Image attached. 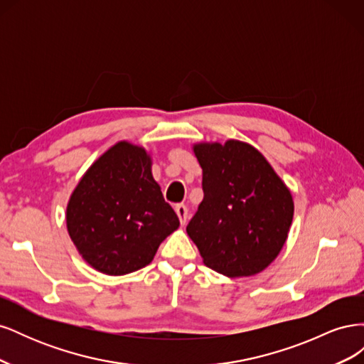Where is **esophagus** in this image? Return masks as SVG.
Returning <instances> with one entry per match:
<instances>
[{
    "instance_id": "obj_1",
    "label": "esophagus",
    "mask_w": 364,
    "mask_h": 364,
    "mask_svg": "<svg viewBox=\"0 0 364 364\" xmlns=\"http://www.w3.org/2000/svg\"><path fill=\"white\" fill-rule=\"evenodd\" d=\"M174 211L178 214L179 220H181V225L183 226L186 223V218H188V208H186L183 203H179L174 206Z\"/></svg>"
}]
</instances>
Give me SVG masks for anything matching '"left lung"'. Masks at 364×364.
<instances>
[{
  "mask_svg": "<svg viewBox=\"0 0 364 364\" xmlns=\"http://www.w3.org/2000/svg\"><path fill=\"white\" fill-rule=\"evenodd\" d=\"M203 200L186 226L203 262L225 277H250L278 257L293 199L261 153L240 141L197 144Z\"/></svg>",
  "mask_w": 364,
  "mask_h": 364,
  "instance_id": "left-lung-1",
  "label": "left lung"
}]
</instances>
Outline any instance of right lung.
<instances>
[{
	"label": "right lung",
	"instance_id": "obj_1",
	"mask_svg": "<svg viewBox=\"0 0 364 364\" xmlns=\"http://www.w3.org/2000/svg\"><path fill=\"white\" fill-rule=\"evenodd\" d=\"M142 147L118 142L75 186L67 208L68 232L80 255L106 274H126L151 262L179 217L164 200Z\"/></svg>",
	"mask_w": 364,
	"mask_h": 364
}]
</instances>
